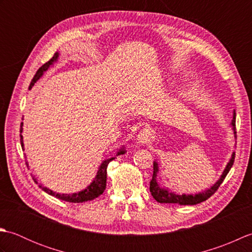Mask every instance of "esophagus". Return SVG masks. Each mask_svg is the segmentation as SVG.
I'll use <instances>...</instances> for the list:
<instances>
[{
	"mask_svg": "<svg viewBox=\"0 0 252 252\" xmlns=\"http://www.w3.org/2000/svg\"><path fill=\"white\" fill-rule=\"evenodd\" d=\"M152 138V131L151 129H148V127H145V129H142L140 132H138L137 134V140L140 143L142 144H146L149 141H151Z\"/></svg>",
	"mask_w": 252,
	"mask_h": 252,
	"instance_id": "obj_1",
	"label": "esophagus"
}]
</instances>
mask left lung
Masks as SVG:
<instances>
[{"instance_id": "1", "label": "left lung", "mask_w": 252, "mask_h": 252, "mask_svg": "<svg viewBox=\"0 0 252 252\" xmlns=\"http://www.w3.org/2000/svg\"><path fill=\"white\" fill-rule=\"evenodd\" d=\"M232 126L234 127V131L236 130V127H235V126H236V114H235V112H234ZM235 134H236V132H235ZM234 159H235V154H233L231 160H229V162L227 163L225 170H224L223 174L221 175V179L219 180L210 189L200 192V194H197V195H182V196L175 195L174 192H170L167 189H161V187L157 184L156 178H157V172H158V165L156 162H154L153 178L151 181V184H149V190H151V194L155 198V200H157L160 203H179V205H196V203H200L202 201L207 200L208 198H210L219 189V187H220V185L223 183L224 179H225V176L229 172V170H231L232 165L234 163Z\"/></svg>"}]
</instances>
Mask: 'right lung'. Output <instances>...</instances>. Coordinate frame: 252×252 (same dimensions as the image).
<instances>
[{"label":"right lung","mask_w":252,"mask_h":252,"mask_svg":"<svg viewBox=\"0 0 252 252\" xmlns=\"http://www.w3.org/2000/svg\"><path fill=\"white\" fill-rule=\"evenodd\" d=\"M58 57V54L57 53H55L54 56H53L51 60L45 63L44 65H42L39 69H37V71L35 72L33 79H32V81L30 83V87L29 88H32V85H33L36 80L39 79L42 74H43V72L45 70H47V68H49L53 63H54ZM23 123L20 125V143H21V147L24 148V143H23V136H21V132H23ZM125 153V151H120L119 153H118V155L120 154H123ZM111 160H114V158L111 159H107L105 160V161L101 163L100 168L98 170L97 172V175H96L95 180L93 181V183L91 184L90 186H88L87 189H85L84 190L82 191H79V192H76V194H72V195H65V194H56V192L52 191L51 189H46V187H44L43 185H39L40 189H43L45 192H47V194H50L52 196H54L56 198H58V199L61 200H63V201H68V202H74V203H81V202H85V201H90V200H93L95 199V198H97L98 196H100L101 194H103L104 190L106 189V181H107V167H108V163L111 161ZM27 164V162H26ZM28 165V164H27ZM35 183L37 184V182L34 180Z\"/></svg>","instance_id":"1"}]
</instances>
